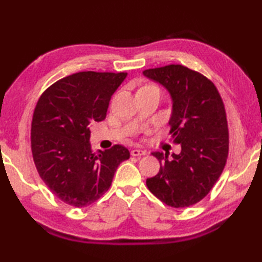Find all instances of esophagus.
Here are the masks:
<instances>
[{
    "mask_svg": "<svg viewBox=\"0 0 262 262\" xmlns=\"http://www.w3.org/2000/svg\"><path fill=\"white\" fill-rule=\"evenodd\" d=\"M130 154L133 157H142V155L146 154V151H144V149H141V148H134L130 151Z\"/></svg>",
    "mask_w": 262,
    "mask_h": 262,
    "instance_id": "obj_1",
    "label": "esophagus"
}]
</instances>
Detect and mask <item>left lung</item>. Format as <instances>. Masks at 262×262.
I'll use <instances>...</instances> for the list:
<instances>
[{
    "label": "left lung",
    "instance_id": "obj_1",
    "mask_svg": "<svg viewBox=\"0 0 262 262\" xmlns=\"http://www.w3.org/2000/svg\"><path fill=\"white\" fill-rule=\"evenodd\" d=\"M169 92V119L179 154L153 152L159 173L146 186L171 207H188L202 200L223 171L229 153V130L223 101L214 83L182 65H166L143 72Z\"/></svg>",
    "mask_w": 262,
    "mask_h": 262
}]
</instances>
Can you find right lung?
<instances>
[{"instance_id":"1","label":"right lung","mask_w":262,"mask_h":262,"mask_svg":"<svg viewBox=\"0 0 262 262\" xmlns=\"http://www.w3.org/2000/svg\"><path fill=\"white\" fill-rule=\"evenodd\" d=\"M127 73L80 72L54 83L38 100L31 122V149L38 173L52 192L85 207L108 190L129 151L115 145L93 153L90 128L107 115L111 96Z\"/></svg>"}]
</instances>
